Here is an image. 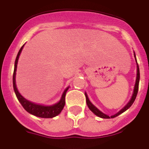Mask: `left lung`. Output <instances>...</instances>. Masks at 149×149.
<instances>
[{"instance_id":"1","label":"left lung","mask_w":149,"mask_h":149,"mask_svg":"<svg viewBox=\"0 0 149 149\" xmlns=\"http://www.w3.org/2000/svg\"><path fill=\"white\" fill-rule=\"evenodd\" d=\"M134 57H136V55H135V53H134ZM136 63H137V61H136ZM139 79H140V73H139V65H138V63H137V76H136V84H135V87H134V91H133V94H132V98H131L130 101L128 102V104H127V105L125 106L124 107H123V109H121L120 111L118 112V113H117L116 114L114 115H112V116H111V117H109V116H107V115L104 114V113H102V111H100L97 108V107H95V106L92 104L91 102H90V101L88 100V96H87V95H86V104H87V105H88V108H89L91 111L93 112L94 113L95 115H97L98 117H102V118H105V119H109V118H114V117H117L118 115H120V113H123L124 111H127L128 108H130V107H131V105H132V104H133V102H134L135 99H136V95H137V93H138V90H139Z\"/></svg>"}]
</instances>
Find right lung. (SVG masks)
Returning a JSON list of instances; mask_svg holds the SVG:
<instances>
[{"label": "right lung", "instance_id": "1", "mask_svg": "<svg viewBox=\"0 0 149 149\" xmlns=\"http://www.w3.org/2000/svg\"><path fill=\"white\" fill-rule=\"evenodd\" d=\"M22 45L20 50L19 51L18 54H17V58L15 61V65H14V71H13V89H14L15 94L17 95V98H18L19 102H20L22 106L23 107L25 110L27 112L32 115H35L36 117H42V118H52L54 117H56L57 115L59 114L61 112V111L63 110V107L65 105V96H66V93H67V89L69 88H67L63 92L61 99L60 100V102L58 103L54 104L51 106H43L40 105V104H36L35 103L29 102L28 100H26L21 95L19 92H18V90L16 86V71H17V63H18V59L20 54L21 51L22 50Z\"/></svg>", "mask_w": 149, "mask_h": 149}]
</instances>
